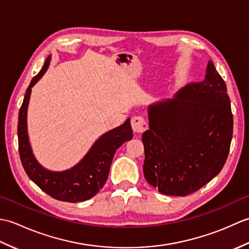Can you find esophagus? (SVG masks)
Masks as SVG:
<instances>
[{
	"instance_id": "esophagus-1",
	"label": "esophagus",
	"mask_w": 249,
	"mask_h": 249,
	"mask_svg": "<svg viewBox=\"0 0 249 249\" xmlns=\"http://www.w3.org/2000/svg\"><path fill=\"white\" fill-rule=\"evenodd\" d=\"M131 127H133V130L135 133L141 134L147 129V123L143 116L137 115L131 119Z\"/></svg>"
}]
</instances>
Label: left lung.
Segmentation results:
<instances>
[{
	"label": "left lung",
	"instance_id": "left-lung-1",
	"mask_svg": "<svg viewBox=\"0 0 249 249\" xmlns=\"http://www.w3.org/2000/svg\"><path fill=\"white\" fill-rule=\"evenodd\" d=\"M147 110L150 129L142 135L147 183L163 195L184 197L217 176L229 154L233 115L212 61L204 80Z\"/></svg>",
	"mask_w": 249,
	"mask_h": 249
}]
</instances>
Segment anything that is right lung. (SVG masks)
<instances>
[{
  "label": "right lung",
  "instance_id": "1",
  "mask_svg": "<svg viewBox=\"0 0 249 249\" xmlns=\"http://www.w3.org/2000/svg\"><path fill=\"white\" fill-rule=\"evenodd\" d=\"M50 60L49 55L43 68L32 79L26 89L18 118L19 154L26 174L43 192L56 200L76 203L91 199L104 187L115 151L125 143V141L133 138V129L130 120L127 119L119 127L109 130L98 138L80 162L68 170L55 172L41 166L32 152L26 115L32 88L48 70Z\"/></svg>",
  "mask_w": 249,
  "mask_h": 249
}]
</instances>
